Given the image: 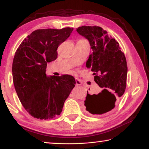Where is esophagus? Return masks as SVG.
Instances as JSON below:
<instances>
[{"label":"esophagus","mask_w":149,"mask_h":149,"mask_svg":"<svg viewBox=\"0 0 149 149\" xmlns=\"http://www.w3.org/2000/svg\"><path fill=\"white\" fill-rule=\"evenodd\" d=\"M75 83H76V85L79 86V85L82 84V81H80L79 79H76V80H75Z\"/></svg>","instance_id":"obj_1"}]
</instances>
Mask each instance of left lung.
Wrapping results in <instances>:
<instances>
[{
  "mask_svg": "<svg viewBox=\"0 0 149 149\" xmlns=\"http://www.w3.org/2000/svg\"><path fill=\"white\" fill-rule=\"evenodd\" d=\"M77 33L88 40L92 53L86 67L93 72L94 81L102 88L98 94L88 93L86 109L92 115H102L115 107L124 93L127 82L126 58L118 43L99 26H82Z\"/></svg>",
  "mask_w": 149,
  "mask_h": 149,
  "instance_id": "1",
  "label": "left lung"
}]
</instances>
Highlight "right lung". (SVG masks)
Listing matches in <instances>:
<instances>
[{
  "instance_id": "add662e5",
  "label": "right lung",
  "mask_w": 149,
  "mask_h": 149,
  "mask_svg": "<svg viewBox=\"0 0 149 149\" xmlns=\"http://www.w3.org/2000/svg\"><path fill=\"white\" fill-rule=\"evenodd\" d=\"M73 29H37L15 52L12 65L15 88L22 106L34 118L48 120L59 115L75 86L72 75L47 77L45 74L47 63L56 59L58 47Z\"/></svg>"
}]
</instances>
